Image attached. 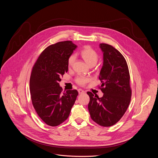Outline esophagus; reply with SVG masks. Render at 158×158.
I'll return each mask as SVG.
<instances>
[{
	"label": "esophagus",
	"mask_w": 158,
	"mask_h": 158,
	"mask_svg": "<svg viewBox=\"0 0 158 158\" xmlns=\"http://www.w3.org/2000/svg\"><path fill=\"white\" fill-rule=\"evenodd\" d=\"M78 93H79V94H82V93H85V91H84V90H82V89H79L78 90Z\"/></svg>",
	"instance_id": "1"
}]
</instances>
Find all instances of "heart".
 I'll return each instance as SVG.
<instances>
[{"label": "heart", "mask_w": 158, "mask_h": 158, "mask_svg": "<svg viewBox=\"0 0 158 158\" xmlns=\"http://www.w3.org/2000/svg\"><path fill=\"white\" fill-rule=\"evenodd\" d=\"M81 54L83 59L85 62L90 66L94 65L99 59V54L96 50L91 47H86L84 48L81 52ZM76 56L74 54H71L67 59V65L68 67H71L75 60ZM91 81V78L89 77L84 76H78L76 77L75 81L79 85H84L86 83Z\"/></svg>", "instance_id": "heart-1"}]
</instances>
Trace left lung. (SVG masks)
I'll return each instance as SVG.
<instances>
[{
	"label": "left lung",
	"instance_id": "obj_1",
	"mask_svg": "<svg viewBox=\"0 0 158 158\" xmlns=\"http://www.w3.org/2000/svg\"><path fill=\"white\" fill-rule=\"evenodd\" d=\"M99 47L103 52L104 62L99 88L104 94L99 98L87 92L90 98L88 109L95 123L109 127L117 123L124 114L131 101L132 90L128 65L122 54L107 44H100Z\"/></svg>",
	"mask_w": 158,
	"mask_h": 158
}]
</instances>
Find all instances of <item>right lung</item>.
<instances>
[{
    "label": "right lung",
    "mask_w": 158,
    "mask_h": 158,
    "mask_svg": "<svg viewBox=\"0 0 158 158\" xmlns=\"http://www.w3.org/2000/svg\"><path fill=\"white\" fill-rule=\"evenodd\" d=\"M72 41L50 45L34 63L30 77L32 103L39 118L50 126L68 118L78 95L77 90L65 93L59 86L60 77L68 71L67 59L76 48Z\"/></svg>",
    "instance_id": "1"
}]
</instances>
